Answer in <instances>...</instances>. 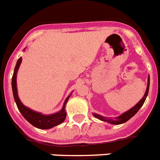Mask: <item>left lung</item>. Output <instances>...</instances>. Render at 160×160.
<instances>
[{"instance_id": "1", "label": "left lung", "mask_w": 160, "mask_h": 160, "mask_svg": "<svg viewBox=\"0 0 160 160\" xmlns=\"http://www.w3.org/2000/svg\"><path fill=\"white\" fill-rule=\"evenodd\" d=\"M148 83H147V91L145 92V95L142 97V99L139 101L137 104L135 105L134 107H133L131 109H129V111L125 112L123 114H121L119 117H116L115 119H112V118H109V117H103V116H100L99 114H96V113H93V116L98 119L101 120L103 121H106L108 123H110L112 125H120V124H123V123L126 122L127 121H129L131 117H133V116L136 114V113L138 112V110L142 108V106L143 105L144 102L146 100V98H147V95H148V91H149V87H150V76L148 77V80H147Z\"/></svg>"}]
</instances>
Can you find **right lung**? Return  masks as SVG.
Instances as JSON below:
<instances>
[{"mask_svg":"<svg viewBox=\"0 0 160 160\" xmlns=\"http://www.w3.org/2000/svg\"><path fill=\"white\" fill-rule=\"evenodd\" d=\"M22 57H20L17 61V64L15 65L14 71H13V77H12V90H13V95L14 98L15 103L17 104V107L18 108L19 112L22 113L23 117L27 120L29 123H31L33 126L36 127L38 129H51L52 127L58 125L65 121V117H66V112H65V104H66L67 101L69 99L70 95L67 97L65 99V103H64L63 107L61 108L60 112L57 113H53L51 115H43L40 112L33 111L30 109L29 108L26 107L22 104L18 95V90H17V73L18 70V68L21 65L22 62Z\"/></svg>","mask_w":160,"mask_h":160,"instance_id":"obj_1","label":"right lung"}]
</instances>
